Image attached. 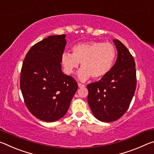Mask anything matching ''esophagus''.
Masks as SVG:
<instances>
[{
  "instance_id": "1",
  "label": "esophagus",
  "mask_w": 154,
  "mask_h": 154,
  "mask_svg": "<svg viewBox=\"0 0 154 154\" xmlns=\"http://www.w3.org/2000/svg\"><path fill=\"white\" fill-rule=\"evenodd\" d=\"M78 87L79 88H83V87H85V85H83V84H82V83H78Z\"/></svg>"
}]
</instances>
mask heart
<instances>
[{"label":"heart","instance_id":"1","mask_svg":"<svg viewBox=\"0 0 154 154\" xmlns=\"http://www.w3.org/2000/svg\"><path fill=\"white\" fill-rule=\"evenodd\" d=\"M72 54L64 52L61 62L64 72L72 75L75 69H81L77 72V77L82 82H85L92 77L99 79L107 75L113 66L116 58V49L109 43L98 41L77 44L72 48Z\"/></svg>","mask_w":154,"mask_h":154}]
</instances>
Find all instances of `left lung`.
Instances as JSON below:
<instances>
[{
	"label": "left lung",
	"instance_id": "1",
	"mask_svg": "<svg viewBox=\"0 0 154 154\" xmlns=\"http://www.w3.org/2000/svg\"><path fill=\"white\" fill-rule=\"evenodd\" d=\"M113 41L118 51L116 63L106 76L87 85L91 111L103 122L116 121L126 113L137 86L134 58L122 42Z\"/></svg>",
	"mask_w": 154,
	"mask_h": 154
}]
</instances>
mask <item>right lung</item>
Segmentation results:
<instances>
[{
  "label": "right lung",
  "mask_w": 154,
  "mask_h": 154,
  "mask_svg": "<svg viewBox=\"0 0 154 154\" xmlns=\"http://www.w3.org/2000/svg\"><path fill=\"white\" fill-rule=\"evenodd\" d=\"M66 35H54L36 43L28 51L20 75L26 105L36 118L53 122L65 116L78 85L62 71L61 58Z\"/></svg>",
  "instance_id": "1"
}]
</instances>
